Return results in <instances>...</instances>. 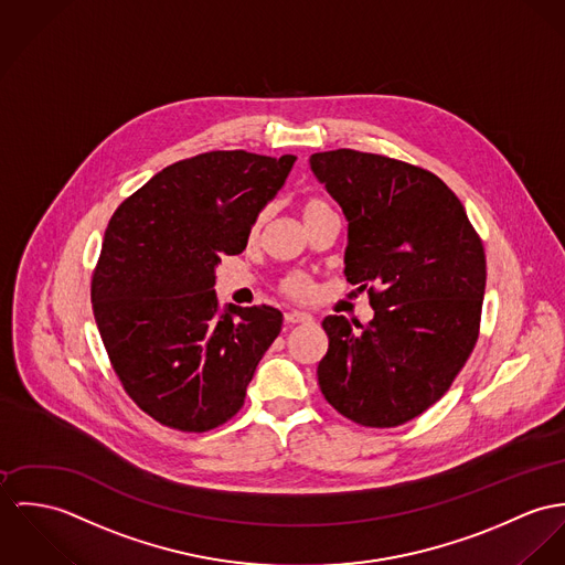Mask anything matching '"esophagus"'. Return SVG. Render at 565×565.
I'll list each match as a JSON object with an SVG mask.
<instances>
[{"mask_svg": "<svg viewBox=\"0 0 565 565\" xmlns=\"http://www.w3.org/2000/svg\"><path fill=\"white\" fill-rule=\"evenodd\" d=\"M284 318H286L288 324H299V322H310L312 320L308 313L303 312H286Z\"/></svg>", "mask_w": 565, "mask_h": 565, "instance_id": "obj_1", "label": "esophagus"}]
</instances>
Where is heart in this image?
Wrapping results in <instances>:
<instances>
[{
	"mask_svg": "<svg viewBox=\"0 0 565 565\" xmlns=\"http://www.w3.org/2000/svg\"><path fill=\"white\" fill-rule=\"evenodd\" d=\"M327 210H331V205H329L322 196H316V194L306 196V199H303V203H301V212H303L306 223H308L310 218H313V216H318L320 212H327ZM262 221H264V212L255 214V218H253L252 223V236H255V234L259 232ZM279 290H281L288 299L301 301V299H308V297L312 295V279H310L306 273H290V275H286V277L281 279Z\"/></svg>",
	"mask_w": 565,
	"mask_h": 565,
	"instance_id": "1",
	"label": "heart"
}]
</instances>
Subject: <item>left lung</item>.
Wrapping results in <instances>:
<instances>
[{
	"label": "left lung",
	"instance_id": "8db88e82",
	"mask_svg": "<svg viewBox=\"0 0 565 565\" xmlns=\"http://www.w3.org/2000/svg\"><path fill=\"white\" fill-rule=\"evenodd\" d=\"M310 164L349 218L347 281L369 290L375 310L366 327L322 320L320 392L355 425H405L446 394L479 340L481 236L427 169L355 149L313 153Z\"/></svg>",
	"mask_w": 565,
	"mask_h": 565
}]
</instances>
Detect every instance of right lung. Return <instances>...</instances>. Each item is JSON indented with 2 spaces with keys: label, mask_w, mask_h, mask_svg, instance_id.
I'll list each match as a JSON object with an SVG mask.
<instances>
[{
  "label": "right lung",
  "mask_w": 565,
  "mask_h": 565,
  "mask_svg": "<svg viewBox=\"0 0 565 565\" xmlns=\"http://www.w3.org/2000/svg\"><path fill=\"white\" fill-rule=\"evenodd\" d=\"M295 160L205 151L115 210L90 279L93 313L115 375L156 423L203 434L245 405L284 316L270 306L218 313L214 266L245 252L255 214Z\"/></svg>",
  "instance_id": "add662e5"
}]
</instances>
